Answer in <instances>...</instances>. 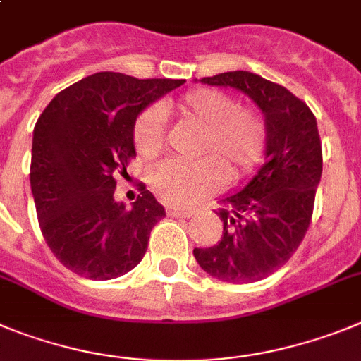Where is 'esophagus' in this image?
Listing matches in <instances>:
<instances>
[{
    "mask_svg": "<svg viewBox=\"0 0 361 361\" xmlns=\"http://www.w3.org/2000/svg\"><path fill=\"white\" fill-rule=\"evenodd\" d=\"M167 216L171 217H183V219H188V217H192L194 212L192 210H178V209H169Z\"/></svg>",
    "mask_w": 361,
    "mask_h": 361,
    "instance_id": "34e87169",
    "label": "esophagus"
}]
</instances>
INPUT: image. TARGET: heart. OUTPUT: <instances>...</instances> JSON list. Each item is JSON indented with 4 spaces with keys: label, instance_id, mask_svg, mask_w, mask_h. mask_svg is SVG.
<instances>
[{
    "label": "heart",
    "instance_id": "obj_1",
    "mask_svg": "<svg viewBox=\"0 0 361 361\" xmlns=\"http://www.w3.org/2000/svg\"><path fill=\"white\" fill-rule=\"evenodd\" d=\"M185 118L203 126L197 161L165 160L152 167L149 185L164 203L190 207L219 192L226 181L241 180L255 171L264 157L268 126L261 113L239 106L235 97L216 87H196L178 99ZM165 115L157 104L142 109L133 124V144L142 158H154L165 145Z\"/></svg>",
    "mask_w": 361,
    "mask_h": 361
}]
</instances>
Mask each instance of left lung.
<instances>
[{
    "label": "left lung",
    "instance_id": "obj_1",
    "mask_svg": "<svg viewBox=\"0 0 361 361\" xmlns=\"http://www.w3.org/2000/svg\"><path fill=\"white\" fill-rule=\"evenodd\" d=\"M201 82L235 87L257 102L268 126V161L241 192L221 200L216 214L223 235L214 246L194 248V257L223 282L261 281L290 261L310 228L322 176L317 118L290 90L250 71H226Z\"/></svg>",
    "mask_w": 361,
    "mask_h": 361
}]
</instances>
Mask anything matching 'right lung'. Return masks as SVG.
Returning <instances> with one entry per match:
<instances>
[{
  "instance_id": "1",
  "label": "right lung",
  "mask_w": 361,
  "mask_h": 361,
  "mask_svg": "<svg viewBox=\"0 0 361 361\" xmlns=\"http://www.w3.org/2000/svg\"><path fill=\"white\" fill-rule=\"evenodd\" d=\"M185 80L135 79L99 71L51 99L35 122L30 185L44 241L80 277L109 281L147 252L152 226L165 216L138 183L131 209L116 203V174L136 158L133 124L152 100Z\"/></svg>"
}]
</instances>
